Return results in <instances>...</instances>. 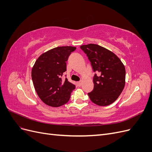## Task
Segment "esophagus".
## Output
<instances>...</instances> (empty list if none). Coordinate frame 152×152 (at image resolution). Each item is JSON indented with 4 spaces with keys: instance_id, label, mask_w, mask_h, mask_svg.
<instances>
[{
    "instance_id": "esophagus-1",
    "label": "esophagus",
    "mask_w": 152,
    "mask_h": 152,
    "mask_svg": "<svg viewBox=\"0 0 152 152\" xmlns=\"http://www.w3.org/2000/svg\"><path fill=\"white\" fill-rule=\"evenodd\" d=\"M77 85L79 86H81V85H82V81L78 82H77Z\"/></svg>"
}]
</instances>
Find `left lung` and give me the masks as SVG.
Here are the masks:
<instances>
[{"label": "left lung", "instance_id": "1", "mask_svg": "<svg viewBox=\"0 0 152 152\" xmlns=\"http://www.w3.org/2000/svg\"><path fill=\"white\" fill-rule=\"evenodd\" d=\"M80 49L86 54L94 72V89L88 93L90 99L99 106L113 103L125 86L126 69L115 54L97 44L82 45Z\"/></svg>", "mask_w": 152, "mask_h": 152}]
</instances>
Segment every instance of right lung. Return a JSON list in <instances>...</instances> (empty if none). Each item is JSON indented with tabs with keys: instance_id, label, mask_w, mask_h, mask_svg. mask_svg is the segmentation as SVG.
Segmentation results:
<instances>
[{
	"instance_id": "1",
	"label": "right lung",
	"mask_w": 152,
	"mask_h": 152,
	"mask_svg": "<svg viewBox=\"0 0 152 152\" xmlns=\"http://www.w3.org/2000/svg\"><path fill=\"white\" fill-rule=\"evenodd\" d=\"M76 48L57 47L41 54L31 70V79L39 97L47 105L58 107L66 104L75 86L63 79L66 63Z\"/></svg>"
}]
</instances>
